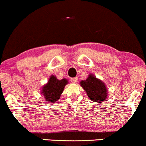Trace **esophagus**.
<instances>
[{"instance_id": "34e87169", "label": "esophagus", "mask_w": 146, "mask_h": 146, "mask_svg": "<svg viewBox=\"0 0 146 146\" xmlns=\"http://www.w3.org/2000/svg\"><path fill=\"white\" fill-rule=\"evenodd\" d=\"M78 78L77 77H73V78H71V82L72 83H77Z\"/></svg>"}]
</instances>
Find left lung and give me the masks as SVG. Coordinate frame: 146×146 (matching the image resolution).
<instances>
[{"instance_id":"obj_1","label":"left lung","mask_w":146,"mask_h":146,"mask_svg":"<svg viewBox=\"0 0 146 146\" xmlns=\"http://www.w3.org/2000/svg\"><path fill=\"white\" fill-rule=\"evenodd\" d=\"M80 84L86 92L89 98L93 102L100 103L106 100L108 91L106 86L94 75L90 74L86 80L82 81Z\"/></svg>"}]
</instances>
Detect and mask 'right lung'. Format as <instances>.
<instances>
[{
    "instance_id": "1",
    "label": "right lung",
    "mask_w": 146,
    "mask_h": 146,
    "mask_svg": "<svg viewBox=\"0 0 146 146\" xmlns=\"http://www.w3.org/2000/svg\"><path fill=\"white\" fill-rule=\"evenodd\" d=\"M67 84V79H62L58 80L56 76L51 75L48 82L43 86L41 91L45 102H52L58 100L63 92L64 86Z\"/></svg>"
}]
</instances>
